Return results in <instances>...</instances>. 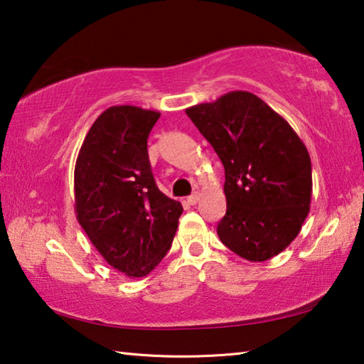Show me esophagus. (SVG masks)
<instances>
[{"mask_svg":"<svg viewBox=\"0 0 364 364\" xmlns=\"http://www.w3.org/2000/svg\"><path fill=\"white\" fill-rule=\"evenodd\" d=\"M199 199H200V194H199V193H194L193 196H189V197H188V203H191V205H196L197 202H199Z\"/></svg>","mask_w":364,"mask_h":364,"instance_id":"esophagus-1","label":"esophagus"}]
</instances>
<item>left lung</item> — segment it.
Returning a JSON list of instances; mask_svg holds the SVG:
<instances>
[{"label":"left lung","instance_id":"8db88e82","mask_svg":"<svg viewBox=\"0 0 364 364\" xmlns=\"http://www.w3.org/2000/svg\"><path fill=\"white\" fill-rule=\"evenodd\" d=\"M224 165L228 210L216 232L230 251L261 262L291 243L310 210L312 164L285 119L251 92L186 109Z\"/></svg>","mask_w":364,"mask_h":364}]
</instances>
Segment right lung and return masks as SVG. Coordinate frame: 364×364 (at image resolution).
Instances as JSON below:
<instances>
[{
    "label": "right lung",
    "instance_id": "1",
    "mask_svg": "<svg viewBox=\"0 0 364 364\" xmlns=\"http://www.w3.org/2000/svg\"><path fill=\"white\" fill-rule=\"evenodd\" d=\"M161 113L130 105L92 124L75 167V211L111 267L148 275L171 247L183 207L156 186L148 136Z\"/></svg>",
    "mask_w": 364,
    "mask_h": 364
}]
</instances>
